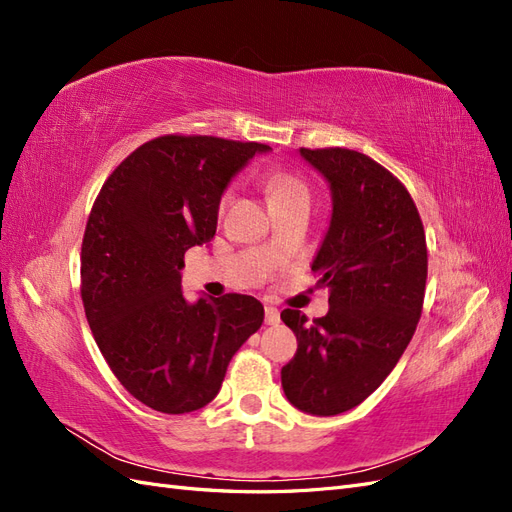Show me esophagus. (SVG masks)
<instances>
[{
  "instance_id": "obj_1",
  "label": "esophagus",
  "mask_w": 512,
  "mask_h": 512,
  "mask_svg": "<svg viewBox=\"0 0 512 512\" xmlns=\"http://www.w3.org/2000/svg\"><path fill=\"white\" fill-rule=\"evenodd\" d=\"M265 322L269 324V327H277L280 324V309L277 307H265Z\"/></svg>"
}]
</instances>
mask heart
<instances>
[{"label": "heart", "mask_w": 512, "mask_h": 512, "mask_svg": "<svg viewBox=\"0 0 512 512\" xmlns=\"http://www.w3.org/2000/svg\"><path fill=\"white\" fill-rule=\"evenodd\" d=\"M265 192L269 205H284L294 203V200H309L307 185L288 173H269L265 177Z\"/></svg>", "instance_id": "obj_1"}]
</instances>
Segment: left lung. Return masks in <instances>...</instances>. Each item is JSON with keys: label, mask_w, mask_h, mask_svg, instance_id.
Here are the masks:
<instances>
[{"label": "left lung", "mask_w": 512, "mask_h": 512, "mask_svg": "<svg viewBox=\"0 0 512 512\" xmlns=\"http://www.w3.org/2000/svg\"><path fill=\"white\" fill-rule=\"evenodd\" d=\"M331 190V218L312 260L329 286V312L282 320L297 354L282 367L294 408L335 416L365 401L391 374L421 318L427 245L414 200L389 170L350 149H299Z\"/></svg>", "instance_id": "obj_1"}]
</instances>
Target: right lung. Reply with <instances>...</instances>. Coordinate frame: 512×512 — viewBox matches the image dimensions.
Instances as JSON below:
<instances>
[{"mask_svg": "<svg viewBox=\"0 0 512 512\" xmlns=\"http://www.w3.org/2000/svg\"><path fill=\"white\" fill-rule=\"evenodd\" d=\"M260 143L160 136L106 179L81 250V297L96 344L126 391L164 414L205 408L265 307L247 294L183 297V254L213 239L220 200Z\"/></svg>", "mask_w": 512, "mask_h": 512, "instance_id": "obj_1", "label": "right lung"}]
</instances>
